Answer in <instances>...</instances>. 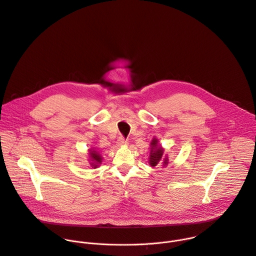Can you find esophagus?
<instances>
[{"instance_id": "obj_1", "label": "esophagus", "mask_w": 256, "mask_h": 256, "mask_svg": "<svg viewBox=\"0 0 256 256\" xmlns=\"http://www.w3.org/2000/svg\"><path fill=\"white\" fill-rule=\"evenodd\" d=\"M128 144V141L126 140V138L124 136H120L118 140V145L122 147V146H126Z\"/></svg>"}]
</instances>
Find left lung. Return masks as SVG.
<instances>
[{"instance_id":"obj_1","label":"left lung","mask_w":256,"mask_h":256,"mask_svg":"<svg viewBox=\"0 0 256 256\" xmlns=\"http://www.w3.org/2000/svg\"><path fill=\"white\" fill-rule=\"evenodd\" d=\"M148 162L151 168L160 166L166 168L168 164V156L164 153V148L159 144V140L155 136L150 143Z\"/></svg>"}]
</instances>
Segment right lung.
I'll list each match as a JSON object with an SVG mask.
<instances>
[{"label": "right lung", "instance_id": "add662e5", "mask_svg": "<svg viewBox=\"0 0 256 256\" xmlns=\"http://www.w3.org/2000/svg\"><path fill=\"white\" fill-rule=\"evenodd\" d=\"M88 162H90V166L92 168H97L98 166H100V164H102V160L103 157L101 156V154L99 153V151H97L94 147L90 148L88 150Z\"/></svg>", "mask_w": 256, "mask_h": 256}]
</instances>
